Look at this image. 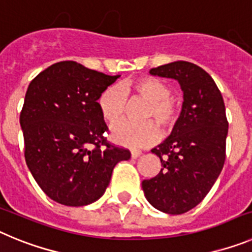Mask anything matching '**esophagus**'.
Listing matches in <instances>:
<instances>
[{
  "label": "esophagus",
  "mask_w": 252,
  "mask_h": 252,
  "mask_svg": "<svg viewBox=\"0 0 252 252\" xmlns=\"http://www.w3.org/2000/svg\"><path fill=\"white\" fill-rule=\"evenodd\" d=\"M140 155H141V151L140 150H136V149H132V150H131V158H132V159H136Z\"/></svg>",
  "instance_id": "34e87169"
}]
</instances>
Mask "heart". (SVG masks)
I'll return each mask as SVG.
<instances>
[{
	"instance_id": "b5f03b06",
	"label": "heart",
	"mask_w": 252,
	"mask_h": 252,
	"mask_svg": "<svg viewBox=\"0 0 252 252\" xmlns=\"http://www.w3.org/2000/svg\"><path fill=\"white\" fill-rule=\"evenodd\" d=\"M137 95L146 101L139 119L142 122H120L111 130L112 140L122 146L137 148L154 142L159 136L170 132L178 124L180 103L171 97V88L166 82L153 75H144L121 86L107 87L97 99L99 113L108 125L124 117L126 97Z\"/></svg>"
}]
</instances>
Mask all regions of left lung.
Masks as SVG:
<instances>
[{"label": "left lung", "mask_w": 252, "mask_h": 252, "mask_svg": "<svg viewBox=\"0 0 252 252\" xmlns=\"http://www.w3.org/2000/svg\"><path fill=\"white\" fill-rule=\"evenodd\" d=\"M150 74L177 79L184 102L170 136L151 150L161 170L142 180V190L157 209L182 215L203 201L223 168L226 108L212 77L195 64L180 60L150 69Z\"/></svg>", "instance_id": "left-lung-1"}]
</instances>
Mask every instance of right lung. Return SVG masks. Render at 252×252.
Wrapping results in <instances>:
<instances>
[{"mask_svg":"<svg viewBox=\"0 0 252 252\" xmlns=\"http://www.w3.org/2000/svg\"><path fill=\"white\" fill-rule=\"evenodd\" d=\"M120 75L72 60L59 62L31 81L20 112L25 160L43 192L64 206L93 203L103 195L115 165L128 149L107 140L97 99Z\"/></svg>","mask_w":252,"mask_h":252,"instance_id":"add662e5","label":"right lung"}]
</instances>
